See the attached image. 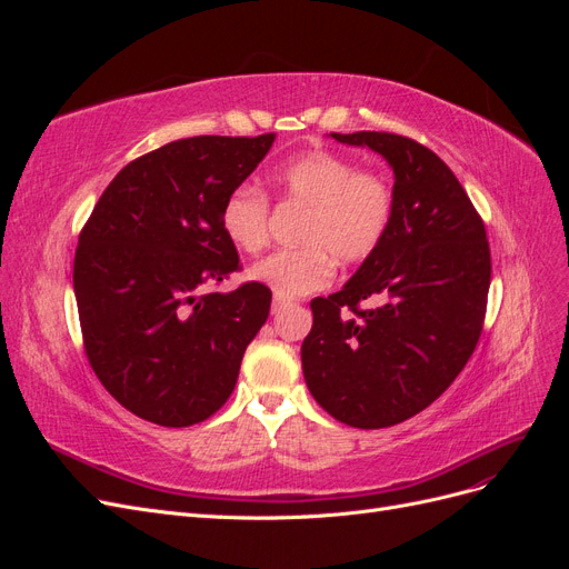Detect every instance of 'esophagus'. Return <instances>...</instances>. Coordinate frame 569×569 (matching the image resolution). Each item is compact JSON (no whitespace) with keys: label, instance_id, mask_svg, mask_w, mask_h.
<instances>
[{"label":"esophagus","instance_id":"34e87169","mask_svg":"<svg viewBox=\"0 0 569 569\" xmlns=\"http://www.w3.org/2000/svg\"><path fill=\"white\" fill-rule=\"evenodd\" d=\"M287 306H289V301H287V299H282V297L274 295V299H272V316H280Z\"/></svg>","mask_w":569,"mask_h":569}]
</instances>
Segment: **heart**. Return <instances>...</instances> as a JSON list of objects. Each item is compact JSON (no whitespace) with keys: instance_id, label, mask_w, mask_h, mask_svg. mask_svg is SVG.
Wrapping results in <instances>:
<instances>
[{"instance_id":"1","label":"heart","mask_w":569,"mask_h":569,"mask_svg":"<svg viewBox=\"0 0 569 569\" xmlns=\"http://www.w3.org/2000/svg\"><path fill=\"white\" fill-rule=\"evenodd\" d=\"M284 203L303 209L297 249L278 251L251 268L256 282L282 299L322 289L335 274V261H366L387 239L396 197L391 182L377 170L358 168L349 157L311 149L284 161L272 173ZM220 228L239 251L258 253L270 239V201L263 189L239 184L222 201Z\"/></svg>"}]
</instances>
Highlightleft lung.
Masks as SVG:
<instances>
[{"mask_svg": "<svg viewBox=\"0 0 569 569\" xmlns=\"http://www.w3.org/2000/svg\"><path fill=\"white\" fill-rule=\"evenodd\" d=\"M332 137L393 168L396 213L382 247L337 295L313 299L301 343L306 385L343 425L418 416L468 363L487 316L491 251L468 192L432 149L393 132ZM380 298L375 309H360Z\"/></svg>", "mask_w": 569, "mask_h": 569, "instance_id": "1", "label": "left lung"}]
</instances>
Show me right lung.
Instances as JSON below:
<instances>
[{
	"mask_svg": "<svg viewBox=\"0 0 569 569\" xmlns=\"http://www.w3.org/2000/svg\"><path fill=\"white\" fill-rule=\"evenodd\" d=\"M272 142H168L120 170L84 222L73 263L84 353L137 418L189 427L230 399L272 295L261 282L209 291L242 268L220 209Z\"/></svg>",
	"mask_w": 569,
	"mask_h": 569,
	"instance_id": "1",
	"label": "right lung"
}]
</instances>
